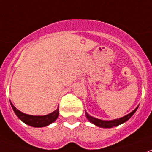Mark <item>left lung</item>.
Masks as SVG:
<instances>
[{
  "instance_id": "left-lung-1",
  "label": "left lung",
  "mask_w": 152,
  "mask_h": 152,
  "mask_svg": "<svg viewBox=\"0 0 152 152\" xmlns=\"http://www.w3.org/2000/svg\"><path fill=\"white\" fill-rule=\"evenodd\" d=\"M138 107L139 105L134 109L133 111L131 112L130 113L127 114L124 116H122L121 118L115 119V120H111V121H104V120L95 118L94 116H90L86 112V118L88 119V121L90 123H92V124H94L96 126L99 127V128H104V129H111L113 127L118 126L120 124H123L124 122H126L127 121H129V119L133 116V114L136 113V111L138 109Z\"/></svg>"
}]
</instances>
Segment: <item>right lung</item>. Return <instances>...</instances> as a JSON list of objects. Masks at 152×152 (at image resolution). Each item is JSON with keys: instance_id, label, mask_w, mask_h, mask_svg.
Masks as SVG:
<instances>
[{"instance_id": "right-lung-1", "label": "right lung", "mask_w": 152, "mask_h": 152, "mask_svg": "<svg viewBox=\"0 0 152 152\" xmlns=\"http://www.w3.org/2000/svg\"><path fill=\"white\" fill-rule=\"evenodd\" d=\"M10 104L12 105V108L13 109L14 113H16L20 121H22L23 123L28 124L29 126L35 127V128H42V127H46L49 124H52L53 122H55L59 115V109L58 107V109L55 110L52 113L44 115V116H33V115H28V114L23 113L22 112L16 109L12 103L10 102Z\"/></svg>"}]
</instances>
